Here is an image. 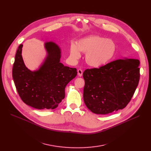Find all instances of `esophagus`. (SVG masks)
Returning a JSON list of instances; mask_svg holds the SVG:
<instances>
[{
    "label": "esophagus",
    "instance_id": "obj_1",
    "mask_svg": "<svg viewBox=\"0 0 151 151\" xmlns=\"http://www.w3.org/2000/svg\"><path fill=\"white\" fill-rule=\"evenodd\" d=\"M82 74H83V71H82V70L81 69H78V76L81 77V76H82Z\"/></svg>",
    "mask_w": 151,
    "mask_h": 151
}]
</instances>
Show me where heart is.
<instances>
[{"label":"heart","instance_id":"1","mask_svg":"<svg viewBox=\"0 0 151 151\" xmlns=\"http://www.w3.org/2000/svg\"><path fill=\"white\" fill-rule=\"evenodd\" d=\"M116 49V45L112 40L92 35L79 40L76 45L72 44L70 54L72 60H77L81 57L80 51L86 53L87 63L91 67L99 68L108 63L114 57Z\"/></svg>","mask_w":151,"mask_h":151}]
</instances>
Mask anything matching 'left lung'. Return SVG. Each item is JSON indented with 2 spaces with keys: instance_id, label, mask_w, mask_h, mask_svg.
Listing matches in <instances>:
<instances>
[{
  "instance_id": "1",
  "label": "left lung",
  "mask_w": 151,
  "mask_h": 151,
  "mask_svg": "<svg viewBox=\"0 0 151 151\" xmlns=\"http://www.w3.org/2000/svg\"><path fill=\"white\" fill-rule=\"evenodd\" d=\"M139 64L136 59H118L99 68L86 69L83 101L88 109L106 115L125 107L139 84Z\"/></svg>"
}]
</instances>
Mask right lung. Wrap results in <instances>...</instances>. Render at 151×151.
Returning a JSON list of instances; mask_svg holds the SVG:
<instances>
[{
    "label": "right lung",
    "mask_w": 151,
    "mask_h": 151,
    "mask_svg": "<svg viewBox=\"0 0 151 151\" xmlns=\"http://www.w3.org/2000/svg\"><path fill=\"white\" fill-rule=\"evenodd\" d=\"M47 56L37 70H29L21 52L17 51L12 68V78L17 92L23 101L37 109H54L65 97L67 84L77 75L76 68L64 66L60 62L61 50L52 42H47Z\"/></svg>",
    "instance_id": "1"
}]
</instances>
